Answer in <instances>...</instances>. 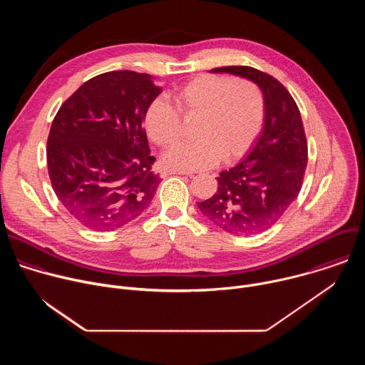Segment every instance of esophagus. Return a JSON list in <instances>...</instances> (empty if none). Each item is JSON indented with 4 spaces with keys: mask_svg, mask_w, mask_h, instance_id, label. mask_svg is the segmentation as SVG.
Masks as SVG:
<instances>
[{
    "mask_svg": "<svg viewBox=\"0 0 365 365\" xmlns=\"http://www.w3.org/2000/svg\"><path fill=\"white\" fill-rule=\"evenodd\" d=\"M160 175H162V178L172 176V175H189V176H192V173H189V172H185V170H175V169H163Z\"/></svg>",
    "mask_w": 365,
    "mask_h": 365,
    "instance_id": "1",
    "label": "esophagus"
}]
</instances>
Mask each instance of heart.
I'll return each instance as SVG.
<instances>
[{
	"label": "heart",
	"instance_id": "heart-1",
	"mask_svg": "<svg viewBox=\"0 0 365 365\" xmlns=\"http://www.w3.org/2000/svg\"><path fill=\"white\" fill-rule=\"evenodd\" d=\"M186 123L196 121L197 141L172 148L163 158L169 168L203 170L221 159L227 163L245 155L264 124V98L247 79L199 75L175 91V106L158 98L144 115L150 140L160 147L176 145Z\"/></svg>",
	"mask_w": 365,
	"mask_h": 365
}]
</instances>
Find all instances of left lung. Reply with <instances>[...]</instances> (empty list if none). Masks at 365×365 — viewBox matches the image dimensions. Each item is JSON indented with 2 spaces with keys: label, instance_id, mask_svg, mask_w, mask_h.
I'll list each match as a JSON object with an SVG mask.
<instances>
[{
  "label": "left lung",
  "instance_id": "obj_1",
  "mask_svg": "<svg viewBox=\"0 0 365 365\" xmlns=\"http://www.w3.org/2000/svg\"><path fill=\"white\" fill-rule=\"evenodd\" d=\"M255 82L263 91L266 121L247 158L221 172L218 190L199 211L225 232L252 235L274 225L297 197L307 166V141L302 117L290 92L272 75L251 66H222Z\"/></svg>",
  "mask_w": 365,
  "mask_h": 365
}]
</instances>
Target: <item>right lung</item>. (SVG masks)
Segmentation results:
<instances>
[{"label":"right lung","instance_id":"add662e5","mask_svg":"<svg viewBox=\"0 0 365 365\" xmlns=\"http://www.w3.org/2000/svg\"><path fill=\"white\" fill-rule=\"evenodd\" d=\"M160 92L147 73L113 71L82 83L61 106L47 137L48 178L86 228L124 227L158 190L143 120Z\"/></svg>","mask_w":365,"mask_h":365}]
</instances>
